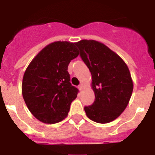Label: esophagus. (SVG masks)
Returning <instances> with one entry per match:
<instances>
[{"instance_id": "34e87169", "label": "esophagus", "mask_w": 155, "mask_h": 155, "mask_svg": "<svg viewBox=\"0 0 155 155\" xmlns=\"http://www.w3.org/2000/svg\"><path fill=\"white\" fill-rule=\"evenodd\" d=\"M78 88L80 91H82V90H83V85H82V84H80V85L78 86Z\"/></svg>"}]
</instances>
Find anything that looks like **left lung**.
I'll return each instance as SVG.
<instances>
[{
  "label": "left lung",
  "mask_w": 155,
  "mask_h": 155,
  "mask_svg": "<svg viewBox=\"0 0 155 155\" xmlns=\"http://www.w3.org/2000/svg\"><path fill=\"white\" fill-rule=\"evenodd\" d=\"M80 56L91 74L94 102L85 106L90 120L107 124L120 116L130 99L134 84L127 64L102 42L83 39L76 42Z\"/></svg>",
  "instance_id": "obj_1"
}]
</instances>
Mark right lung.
<instances>
[{
    "label": "right lung",
    "mask_w": 155,
    "mask_h": 155,
    "mask_svg": "<svg viewBox=\"0 0 155 155\" xmlns=\"http://www.w3.org/2000/svg\"><path fill=\"white\" fill-rule=\"evenodd\" d=\"M79 52L76 42H52L28 66L23 76V98L31 113L44 124H56L67 117L78 89L71 84L68 71Z\"/></svg>",
    "instance_id": "add662e5"
}]
</instances>
